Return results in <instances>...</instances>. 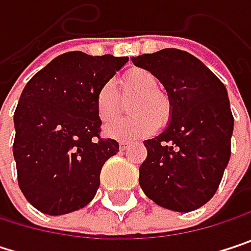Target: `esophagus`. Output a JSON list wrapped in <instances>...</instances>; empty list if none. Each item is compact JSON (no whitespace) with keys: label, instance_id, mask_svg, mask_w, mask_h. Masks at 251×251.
Instances as JSON below:
<instances>
[{"label":"esophagus","instance_id":"esophagus-1","mask_svg":"<svg viewBox=\"0 0 251 251\" xmlns=\"http://www.w3.org/2000/svg\"><path fill=\"white\" fill-rule=\"evenodd\" d=\"M129 147H130V142H126V141H124V142H121V144H119L121 151H125V150H127Z\"/></svg>","mask_w":251,"mask_h":251}]
</instances>
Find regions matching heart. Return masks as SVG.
I'll return each instance as SVG.
<instances>
[{
    "instance_id": "heart-1",
    "label": "heart",
    "mask_w": 251,
    "mask_h": 251,
    "mask_svg": "<svg viewBox=\"0 0 251 251\" xmlns=\"http://www.w3.org/2000/svg\"><path fill=\"white\" fill-rule=\"evenodd\" d=\"M124 94L135 97L129 104V118L116 119L103 126V135L116 141H133L151 135L157 126H164L172 113L169 99L160 93V82L152 73L133 68L122 78ZM121 109V99L113 81H106L96 94V110L106 122L113 119Z\"/></svg>"
}]
</instances>
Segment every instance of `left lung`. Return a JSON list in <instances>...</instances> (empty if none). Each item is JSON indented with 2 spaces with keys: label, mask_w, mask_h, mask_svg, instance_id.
I'll return each instance as SVG.
<instances>
[{
  "label": "left lung",
  "mask_w": 251,
  "mask_h": 251,
  "mask_svg": "<svg viewBox=\"0 0 251 251\" xmlns=\"http://www.w3.org/2000/svg\"><path fill=\"white\" fill-rule=\"evenodd\" d=\"M132 62L160 79L172 106L167 127L144 141L148 155L139 184L166 209L195 211L215 195L231 155L234 118L226 85L180 49L144 53Z\"/></svg>",
  "instance_id": "1"
}]
</instances>
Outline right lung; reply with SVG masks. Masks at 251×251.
I'll use <instances>...</instances> for the list:
<instances>
[{
  "label": "right lung",
  "instance_id": "obj_1",
  "mask_svg": "<svg viewBox=\"0 0 251 251\" xmlns=\"http://www.w3.org/2000/svg\"><path fill=\"white\" fill-rule=\"evenodd\" d=\"M126 62L67 52L25 84L14 112L13 154L19 186L40 212L70 214L96 196L103 164L119 151L115 139L100 138L96 94Z\"/></svg>",
  "mask_w": 251,
  "mask_h": 251
}]
</instances>
